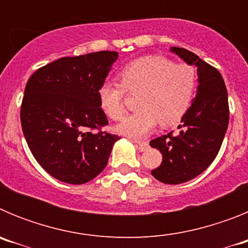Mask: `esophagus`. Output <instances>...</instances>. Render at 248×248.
I'll list each match as a JSON object with an SVG mask.
<instances>
[{
	"instance_id": "1",
	"label": "esophagus",
	"mask_w": 248,
	"mask_h": 248,
	"mask_svg": "<svg viewBox=\"0 0 248 248\" xmlns=\"http://www.w3.org/2000/svg\"><path fill=\"white\" fill-rule=\"evenodd\" d=\"M135 146H137V149L139 151H145V150H148L149 149V144L146 143V141H141V143H135Z\"/></svg>"
}]
</instances>
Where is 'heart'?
Masks as SVG:
<instances>
[{
    "label": "heart",
    "mask_w": 248,
    "mask_h": 248,
    "mask_svg": "<svg viewBox=\"0 0 248 248\" xmlns=\"http://www.w3.org/2000/svg\"><path fill=\"white\" fill-rule=\"evenodd\" d=\"M120 83H102L98 99L102 110L113 120L125 115V91L139 93L137 107L117 126L120 134L141 139L153 131L157 120L161 125L176 124L189 109L196 88V72L189 64H174L161 56L135 59L119 73Z\"/></svg>",
    "instance_id": "obj_1"
}]
</instances>
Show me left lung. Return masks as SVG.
<instances>
[{
	"mask_svg": "<svg viewBox=\"0 0 248 248\" xmlns=\"http://www.w3.org/2000/svg\"><path fill=\"white\" fill-rule=\"evenodd\" d=\"M172 53L198 67L196 97L181 118L176 134L151 140L163 161L151 175L164 184L176 185L191 180L209 168L217 155L229 126L227 89L220 72L185 48L171 47Z\"/></svg>",
	"mask_w": 248,
	"mask_h": 248,
	"instance_id": "left-lung-1",
	"label": "left lung"
}]
</instances>
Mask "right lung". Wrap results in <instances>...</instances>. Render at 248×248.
I'll list each match as a JSON object with an SVG mask.
<instances>
[{
	"mask_svg": "<svg viewBox=\"0 0 248 248\" xmlns=\"http://www.w3.org/2000/svg\"><path fill=\"white\" fill-rule=\"evenodd\" d=\"M117 59L118 52L110 50L64 57L37 69L28 79L22 130L34 159L57 180L88 183L108 164L120 138L100 130L108 119L98 88Z\"/></svg>",
	"mask_w": 248,
	"mask_h": 248,
	"instance_id": "right-lung-1",
	"label": "right lung"
}]
</instances>
